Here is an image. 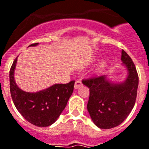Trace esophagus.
Masks as SVG:
<instances>
[{
  "mask_svg": "<svg viewBox=\"0 0 149 149\" xmlns=\"http://www.w3.org/2000/svg\"><path fill=\"white\" fill-rule=\"evenodd\" d=\"M82 85H83V84H82V82L80 81V80H77V81L75 82L74 88L75 89H78V88L81 87Z\"/></svg>",
  "mask_w": 149,
  "mask_h": 149,
  "instance_id": "obj_1",
  "label": "esophagus"
}]
</instances>
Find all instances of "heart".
<instances>
[{
  "instance_id": "heart-1",
  "label": "heart",
  "mask_w": 149,
  "mask_h": 149,
  "mask_svg": "<svg viewBox=\"0 0 149 149\" xmlns=\"http://www.w3.org/2000/svg\"><path fill=\"white\" fill-rule=\"evenodd\" d=\"M102 63H103V64H105V62H102Z\"/></svg>"
}]
</instances>
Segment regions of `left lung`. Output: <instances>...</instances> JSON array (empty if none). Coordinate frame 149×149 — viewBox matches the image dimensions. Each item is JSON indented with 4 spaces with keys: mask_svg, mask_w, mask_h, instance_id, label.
Listing matches in <instances>:
<instances>
[{
    "mask_svg": "<svg viewBox=\"0 0 149 149\" xmlns=\"http://www.w3.org/2000/svg\"><path fill=\"white\" fill-rule=\"evenodd\" d=\"M122 65L127 69L124 81L114 83L107 75L84 79L90 89L87 110L97 127L110 129L122 123L135 104L138 87V76L132 59L122 50Z\"/></svg>",
    "mask_w": 149,
    "mask_h": 149,
    "instance_id": "obj_1",
    "label": "left lung"
}]
</instances>
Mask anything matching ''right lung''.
Segmentation results:
<instances>
[{
    "label": "right lung",
    "mask_w": 149,
    "mask_h": 149,
    "mask_svg": "<svg viewBox=\"0 0 149 149\" xmlns=\"http://www.w3.org/2000/svg\"><path fill=\"white\" fill-rule=\"evenodd\" d=\"M33 44L29 47H35ZM18 57L11 65L10 91L12 101L17 110L24 119L37 127H44L53 124L59 117L73 92L74 80L69 84H55L37 92H26L20 89L14 77Z\"/></svg>",
    "instance_id": "right-lung-1"
}]
</instances>
